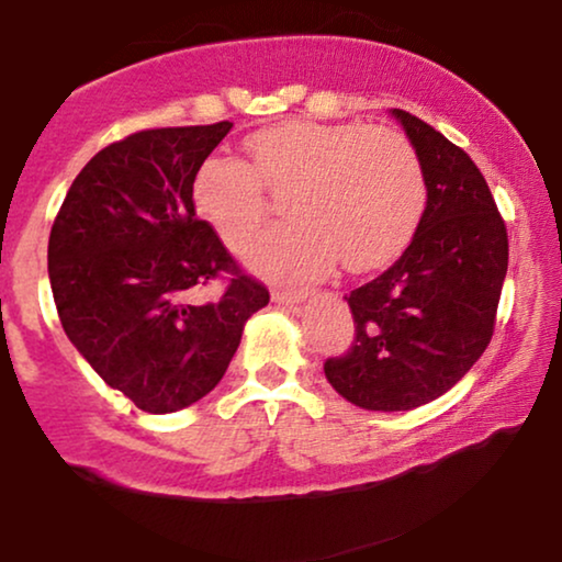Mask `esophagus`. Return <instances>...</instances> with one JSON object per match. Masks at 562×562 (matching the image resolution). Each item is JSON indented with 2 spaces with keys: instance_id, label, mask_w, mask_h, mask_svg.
Returning a JSON list of instances; mask_svg holds the SVG:
<instances>
[{
  "instance_id": "esophagus-1",
  "label": "esophagus",
  "mask_w": 562,
  "mask_h": 562,
  "mask_svg": "<svg viewBox=\"0 0 562 562\" xmlns=\"http://www.w3.org/2000/svg\"><path fill=\"white\" fill-rule=\"evenodd\" d=\"M303 299H308V290H288V288H274L272 290V301L274 303H301Z\"/></svg>"
}]
</instances>
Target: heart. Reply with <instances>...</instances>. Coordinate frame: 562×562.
Wrapping results in <instances>:
<instances>
[{
    "instance_id": "b5f03b06",
    "label": "heart",
    "mask_w": 562,
    "mask_h": 562,
    "mask_svg": "<svg viewBox=\"0 0 562 562\" xmlns=\"http://www.w3.org/2000/svg\"><path fill=\"white\" fill-rule=\"evenodd\" d=\"M250 164L211 156L200 166L195 205L232 248H243L269 214L267 190L285 195L288 222L245 259L274 280H308L340 256L367 272L396 259L420 227L428 182L409 139L357 121H290L248 139Z\"/></svg>"
}]
</instances>
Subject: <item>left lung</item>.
Instances as JSON below:
<instances>
[{
    "instance_id": "left-lung-1",
    "label": "left lung",
    "mask_w": 562,
    "mask_h": 562,
    "mask_svg": "<svg viewBox=\"0 0 562 562\" xmlns=\"http://www.w3.org/2000/svg\"><path fill=\"white\" fill-rule=\"evenodd\" d=\"M420 156L428 205L402 259L346 295L351 348L325 362L362 409H415L460 383L486 351L507 274V227L479 166L417 115L393 108Z\"/></svg>"
}]
</instances>
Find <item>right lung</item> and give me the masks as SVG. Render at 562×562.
Masks as SVG:
<instances>
[{
	"label": "right lung",
	"mask_w": 562,
	"mask_h": 562,
	"mask_svg": "<svg viewBox=\"0 0 562 562\" xmlns=\"http://www.w3.org/2000/svg\"><path fill=\"white\" fill-rule=\"evenodd\" d=\"M229 128H145L102 147L49 232L63 330L97 375L150 415L214 391L245 322L269 303L267 285L243 272L192 200L200 166ZM211 281L223 295L195 302Z\"/></svg>",
	"instance_id": "right-lung-1"
}]
</instances>
